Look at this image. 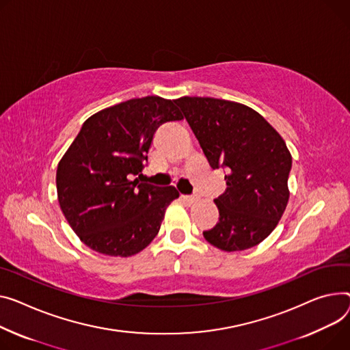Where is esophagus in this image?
<instances>
[{"label": "esophagus", "instance_id": "obj_1", "mask_svg": "<svg viewBox=\"0 0 350 350\" xmlns=\"http://www.w3.org/2000/svg\"><path fill=\"white\" fill-rule=\"evenodd\" d=\"M181 198H183L185 202H189V204H193V202L197 200L196 196H181Z\"/></svg>", "mask_w": 350, "mask_h": 350}]
</instances>
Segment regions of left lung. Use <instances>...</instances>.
I'll list each match as a JSON object with an SVG mask.
<instances>
[{
  "label": "left lung",
  "mask_w": 350,
  "mask_h": 350,
  "mask_svg": "<svg viewBox=\"0 0 350 350\" xmlns=\"http://www.w3.org/2000/svg\"><path fill=\"white\" fill-rule=\"evenodd\" d=\"M214 170H226V190L214 200L217 225L204 238L225 252L259 245L288 202L291 154L283 137L254 109L211 97L174 100Z\"/></svg>",
  "instance_id": "1"
}]
</instances>
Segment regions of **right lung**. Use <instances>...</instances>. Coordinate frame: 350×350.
Returning <instances> with one entry per match:
<instances>
[{
	"mask_svg": "<svg viewBox=\"0 0 350 350\" xmlns=\"http://www.w3.org/2000/svg\"><path fill=\"white\" fill-rule=\"evenodd\" d=\"M180 120L174 100L149 96L83 124L59 161L56 187L68 225L90 249L128 258L154 239L178 191L144 183L142 170L157 128Z\"/></svg>",
	"mask_w": 350,
	"mask_h": 350,
	"instance_id": "right-lung-1",
	"label": "right lung"
}]
</instances>
